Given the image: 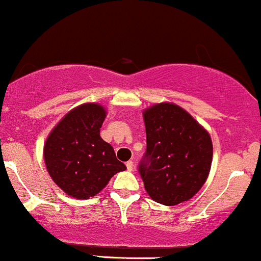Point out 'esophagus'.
<instances>
[{"label":"esophagus","instance_id":"obj_1","mask_svg":"<svg viewBox=\"0 0 261 261\" xmlns=\"http://www.w3.org/2000/svg\"><path fill=\"white\" fill-rule=\"evenodd\" d=\"M125 165H127L128 171H133V169H134V163L132 162V160H129V162H127V164H125Z\"/></svg>","mask_w":261,"mask_h":261}]
</instances>
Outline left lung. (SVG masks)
<instances>
[{
  "mask_svg": "<svg viewBox=\"0 0 261 261\" xmlns=\"http://www.w3.org/2000/svg\"><path fill=\"white\" fill-rule=\"evenodd\" d=\"M146 150L139 174L148 195L175 206L190 200L208 177L213 146L208 132L184 108L169 102L143 112Z\"/></svg>",
  "mask_w": 261,
  "mask_h": 261,
  "instance_id": "left-lung-1",
  "label": "left lung"
}]
</instances>
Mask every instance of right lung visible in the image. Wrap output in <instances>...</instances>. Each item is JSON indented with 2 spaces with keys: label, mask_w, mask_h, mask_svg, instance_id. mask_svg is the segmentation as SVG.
<instances>
[{
  "label": "right lung",
  "mask_w": 261,
  "mask_h": 261,
  "mask_svg": "<svg viewBox=\"0 0 261 261\" xmlns=\"http://www.w3.org/2000/svg\"><path fill=\"white\" fill-rule=\"evenodd\" d=\"M106 111L98 103L74 108L50 132L44 144L46 170L65 194L79 200L97 195L125 165L99 136Z\"/></svg>",
  "instance_id": "obj_1"
}]
</instances>
